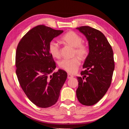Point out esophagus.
Returning <instances> with one entry per match:
<instances>
[{
    "label": "esophagus",
    "instance_id": "1",
    "mask_svg": "<svg viewBox=\"0 0 129 129\" xmlns=\"http://www.w3.org/2000/svg\"><path fill=\"white\" fill-rule=\"evenodd\" d=\"M72 77H73V75H72L71 74H70V73H68V78H71Z\"/></svg>",
    "mask_w": 129,
    "mask_h": 129
}]
</instances>
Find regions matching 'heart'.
<instances>
[{
  "mask_svg": "<svg viewBox=\"0 0 129 129\" xmlns=\"http://www.w3.org/2000/svg\"><path fill=\"white\" fill-rule=\"evenodd\" d=\"M61 40L72 47L74 48L73 54L77 55L81 59H84L88 54V49L85 45L83 44L82 39L75 32H67L61 38ZM48 49L51 55L55 58H60V49L58 43L55 40L50 41ZM78 57L71 58H64L59 62V67L68 72L73 73L77 71L80 65V60Z\"/></svg>",
  "mask_w": 129,
  "mask_h": 129,
  "instance_id": "obj_1",
  "label": "heart"
}]
</instances>
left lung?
Masks as SVG:
<instances>
[{"mask_svg":"<svg viewBox=\"0 0 129 129\" xmlns=\"http://www.w3.org/2000/svg\"><path fill=\"white\" fill-rule=\"evenodd\" d=\"M84 35L89 44V54L83 65L82 77H77L76 95L81 104L91 106L108 91L112 82L114 61L112 48L104 35L89 26L76 28Z\"/></svg>","mask_w":129,"mask_h":129,"instance_id":"8db88e82","label":"left lung"}]
</instances>
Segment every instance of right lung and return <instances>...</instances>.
<instances>
[{"mask_svg": "<svg viewBox=\"0 0 129 129\" xmlns=\"http://www.w3.org/2000/svg\"><path fill=\"white\" fill-rule=\"evenodd\" d=\"M62 32L39 25L29 30L17 47L15 64L19 84L30 101L41 108L56 103L67 78L61 69L51 75L56 65L49 43Z\"/></svg>", "mask_w": 129, "mask_h": 129, "instance_id": "1", "label": "right lung"}]
</instances>
